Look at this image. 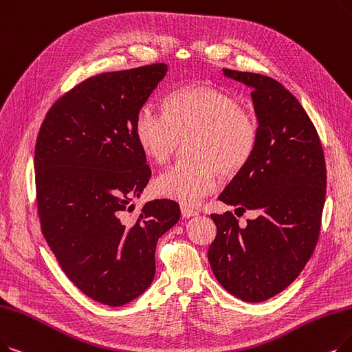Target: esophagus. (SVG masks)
Masks as SVG:
<instances>
[{
    "label": "esophagus",
    "instance_id": "esophagus-1",
    "mask_svg": "<svg viewBox=\"0 0 352 352\" xmlns=\"http://www.w3.org/2000/svg\"><path fill=\"white\" fill-rule=\"evenodd\" d=\"M180 210H182V217L184 218H192L198 215V210H195L190 206H180Z\"/></svg>",
    "mask_w": 352,
    "mask_h": 352
}]
</instances>
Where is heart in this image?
I'll return each instance as SVG.
<instances>
[{
  "instance_id": "heart-1",
  "label": "heart",
  "mask_w": 352,
  "mask_h": 352,
  "mask_svg": "<svg viewBox=\"0 0 352 352\" xmlns=\"http://www.w3.org/2000/svg\"><path fill=\"white\" fill-rule=\"evenodd\" d=\"M164 112L153 104L140 107L134 117V137L146 156L157 164L172 159L188 140L192 157L166 168L154 189L164 198L195 204L217 190L219 170L234 176L251 160L258 140L252 112L235 98L210 83H192L166 96Z\"/></svg>"
}]
</instances>
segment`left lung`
Returning a JSON list of instances; mask_svg holds the SVG:
<instances>
[{"label":"left lung","mask_w":352,"mask_h":352,"mask_svg":"<svg viewBox=\"0 0 352 352\" xmlns=\"http://www.w3.org/2000/svg\"><path fill=\"white\" fill-rule=\"evenodd\" d=\"M222 72L252 89L258 140L248 164L218 199L261 214L245 228L231 212L210 215L217 236L208 260L225 290L257 303L292 285L314 254L327 193L325 157L314 122L282 83L258 74Z\"/></svg>","instance_id":"obj_1"}]
</instances>
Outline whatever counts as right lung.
I'll use <instances>...</instances> for the list:
<instances>
[{
  "instance_id": "obj_1",
  "label": "right lung",
  "mask_w": 352,
  "mask_h": 352,
  "mask_svg": "<svg viewBox=\"0 0 352 352\" xmlns=\"http://www.w3.org/2000/svg\"><path fill=\"white\" fill-rule=\"evenodd\" d=\"M166 74L154 63L83 80L53 104L37 135L41 232L70 282L102 305L122 306L151 285L157 240L180 218L170 199L129 215L151 176L134 117Z\"/></svg>"
}]
</instances>
